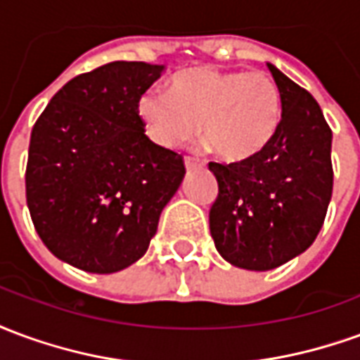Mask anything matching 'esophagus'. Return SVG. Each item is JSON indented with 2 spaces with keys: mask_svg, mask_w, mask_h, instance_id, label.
<instances>
[{
  "mask_svg": "<svg viewBox=\"0 0 360 360\" xmlns=\"http://www.w3.org/2000/svg\"><path fill=\"white\" fill-rule=\"evenodd\" d=\"M185 167H187V172H193V169L202 167V162H200V160H195V158H191V156H185Z\"/></svg>",
  "mask_w": 360,
  "mask_h": 360,
  "instance_id": "esophagus-1",
  "label": "esophagus"
}]
</instances>
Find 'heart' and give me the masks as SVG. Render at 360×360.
Returning a JSON list of instances; mask_svg holds the SVG:
<instances>
[{
	"mask_svg": "<svg viewBox=\"0 0 360 360\" xmlns=\"http://www.w3.org/2000/svg\"><path fill=\"white\" fill-rule=\"evenodd\" d=\"M279 90L262 71L191 67L173 75L167 92L142 90L136 117L150 141L177 148L198 131L226 162H241L264 148L278 127Z\"/></svg>",
	"mask_w": 360,
	"mask_h": 360,
	"instance_id": "heart-1",
	"label": "heart"
}]
</instances>
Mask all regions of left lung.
Returning a JSON list of instances; mask_svg holds the SVG:
<instances>
[{"mask_svg":"<svg viewBox=\"0 0 360 360\" xmlns=\"http://www.w3.org/2000/svg\"><path fill=\"white\" fill-rule=\"evenodd\" d=\"M281 119L255 156L208 167L218 179L210 208L214 245L229 264L266 271L314 243L332 198V129L318 102L268 63Z\"/></svg>","mask_w":360,"mask_h":360,"instance_id":"obj_1","label":"left lung"}]
</instances>
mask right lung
Instances as JSON below:
<instances>
[{
    "instance_id": "add662e5",
    "label": "right lung",
    "mask_w": 360,
    "mask_h": 360,
    "mask_svg": "<svg viewBox=\"0 0 360 360\" xmlns=\"http://www.w3.org/2000/svg\"><path fill=\"white\" fill-rule=\"evenodd\" d=\"M164 65L113 61L75 77L30 134L27 204L53 257L90 274L134 264L185 177L183 156L144 134L136 98Z\"/></svg>"
}]
</instances>
